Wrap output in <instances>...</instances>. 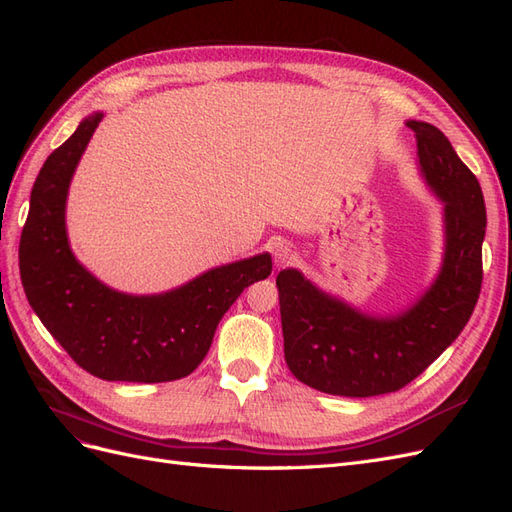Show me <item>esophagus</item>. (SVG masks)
Wrapping results in <instances>:
<instances>
[{
  "label": "esophagus",
  "mask_w": 512,
  "mask_h": 512,
  "mask_svg": "<svg viewBox=\"0 0 512 512\" xmlns=\"http://www.w3.org/2000/svg\"><path fill=\"white\" fill-rule=\"evenodd\" d=\"M271 254H273V260H275L277 267L288 265V262H290L292 256H294L292 247H290L288 243H284V241H277L275 245H271Z\"/></svg>",
  "instance_id": "esophagus-1"
}]
</instances>
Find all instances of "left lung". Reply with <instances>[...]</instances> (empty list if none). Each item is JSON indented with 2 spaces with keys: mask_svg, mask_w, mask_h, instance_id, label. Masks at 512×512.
<instances>
[{
  "mask_svg": "<svg viewBox=\"0 0 512 512\" xmlns=\"http://www.w3.org/2000/svg\"><path fill=\"white\" fill-rule=\"evenodd\" d=\"M418 166L444 203V258L436 282L406 312L369 316L322 292L297 269L277 275L284 356L299 382L342 397L404 389L466 327L483 284L485 198L472 170L431 123L408 121Z\"/></svg>",
  "mask_w": 512,
  "mask_h": 512,
  "instance_id": "left-lung-1",
  "label": "left lung"
}]
</instances>
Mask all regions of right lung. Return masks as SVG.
<instances>
[{
	"label": "right lung",
	"mask_w": 512,
	"mask_h": 512,
	"mask_svg": "<svg viewBox=\"0 0 512 512\" xmlns=\"http://www.w3.org/2000/svg\"><path fill=\"white\" fill-rule=\"evenodd\" d=\"M100 121L102 113L83 119L40 168L19 245L23 288L46 331L91 376L179 380L205 359L218 322L239 294L271 275V256L215 267L149 297L117 292L96 280L70 250L66 198L74 168Z\"/></svg>",
	"instance_id": "1"
}]
</instances>
